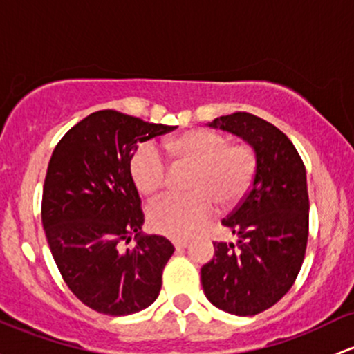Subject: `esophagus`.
<instances>
[{
  "instance_id": "obj_1",
  "label": "esophagus",
  "mask_w": 354,
  "mask_h": 354,
  "mask_svg": "<svg viewBox=\"0 0 354 354\" xmlns=\"http://www.w3.org/2000/svg\"><path fill=\"white\" fill-rule=\"evenodd\" d=\"M188 240H185V239H176V240H173V245H174V248H185V247H188Z\"/></svg>"
}]
</instances>
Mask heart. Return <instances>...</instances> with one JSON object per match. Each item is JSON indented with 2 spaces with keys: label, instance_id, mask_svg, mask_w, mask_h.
<instances>
[{
  "label": "heart",
  "instance_id": "1",
  "mask_svg": "<svg viewBox=\"0 0 354 354\" xmlns=\"http://www.w3.org/2000/svg\"><path fill=\"white\" fill-rule=\"evenodd\" d=\"M162 149L174 161L193 166L186 181L189 193H169L149 207L147 218L158 234L186 239L201 230L218 203L235 207L243 200L254 181L257 156L247 145H230L218 131L193 129L162 142ZM131 176L145 196L165 188L168 166L153 145H142L131 159Z\"/></svg>",
  "mask_w": 354,
  "mask_h": 354
}]
</instances>
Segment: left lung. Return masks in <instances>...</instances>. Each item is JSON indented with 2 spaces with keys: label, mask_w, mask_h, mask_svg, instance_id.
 <instances>
[{
  "label": "left lung",
  "mask_w": 354,
  "mask_h": 354,
  "mask_svg": "<svg viewBox=\"0 0 354 354\" xmlns=\"http://www.w3.org/2000/svg\"><path fill=\"white\" fill-rule=\"evenodd\" d=\"M208 126L242 138L257 169L250 192L221 221L239 240L213 243L201 286L215 308L254 316L281 301L301 270L309 230L306 168L289 138L257 115L235 112Z\"/></svg>",
  "instance_id": "obj_1"
}]
</instances>
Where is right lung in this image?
I'll list each match as a JSON object with an SVG mask.
<instances>
[{
  "label": "right lung",
  "mask_w": 354,
  "mask_h": 354,
  "mask_svg": "<svg viewBox=\"0 0 354 354\" xmlns=\"http://www.w3.org/2000/svg\"><path fill=\"white\" fill-rule=\"evenodd\" d=\"M118 111H97L60 139L44 185L41 223L68 289L85 306L127 316L153 304L174 247L141 232L145 215L131 176L139 142L173 131ZM135 236L131 249H122Z\"/></svg>",
  "instance_id": "add662e5"
}]
</instances>
